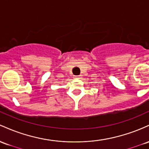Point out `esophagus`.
<instances>
[{"mask_svg":"<svg viewBox=\"0 0 149 149\" xmlns=\"http://www.w3.org/2000/svg\"><path fill=\"white\" fill-rule=\"evenodd\" d=\"M74 78L75 79H79L80 77L79 76H74Z\"/></svg>","mask_w":149,"mask_h":149,"instance_id":"34e87169","label":"esophagus"}]
</instances>
